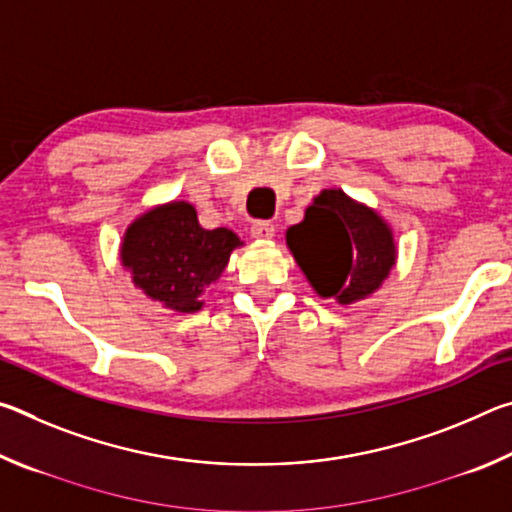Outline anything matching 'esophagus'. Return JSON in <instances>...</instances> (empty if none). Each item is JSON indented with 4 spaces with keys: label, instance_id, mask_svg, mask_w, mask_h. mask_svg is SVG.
<instances>
[{
    "label": "esophagus",
    "instance_id": "1",
    "mask_svg": "<svg viewBox=\"0 0 512 512\" xmlns=\"http://www.w3.org/2000/svg\"><path fill=\"white\" fill-rule=\"evenodd\" d=\"M250 235H253L257 241H268L275 235V225L266 221H257L253 223V228H250Z\"/></svg>",
    "mask_w": 512,
    "mask_h": 512
}]
</instances>
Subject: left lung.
<instances>
[{
  "label": "left lung",
  "mask_w": 512,
  "mask_h": 512,
  "mask_svg": "<svg viewBox=\"0 0 512 512\" xmlns=\"http://www.w3.org/2000/svg\"><path fill=\"white\" fill-rule=\"evenodd\" d=\"M287 248L320 298L348 307L381 289L397 262L391 223L343 189H323L305 219L287 230Z\"/></svg>",
  "instance_id": "obj_1"
}]
</instances>
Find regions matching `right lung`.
I'll list each match as a JSON object with an SVG mask.
<instances>
[{
    "instance_id": "1",
    "label": "right lung",
    "mask_w": 512,
    "mask_h": 512,
    "mask_svg": "<svg viewBox=\"0 0 512 512\" xmlns=\"http://www.w3.org/2000/svg\"><path fill=\"white\" fill-rule=\"evenodd\" d=\"M241 246L244 241L228 228L205 230L192 203L169 201L128 223L119 262L146 298L176 314H194Z\"/></svg>"
}]
</instances>
